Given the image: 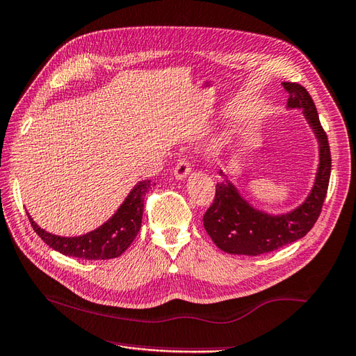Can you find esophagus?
<instances>
[{
    "instance_id": "esophagus-1",
    "label": "esophagus",
    "mask_w": 356,
    "mask_h": 356,
    "mask_svg": "<svg viewBox=\"0 0 356 356\" xmlns=\"http://www.w3.org/2000/svg\"><path fill=\"white\" fill-rule=\"evenodd\" d=\"M189 172H191V161L186 158L179 159L176 167H175V177L177 180H181V179H185Z\"/></svg>"
}]
</instances>
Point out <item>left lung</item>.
<instances>
[{"label": "left lung", "instance_id": "1", "mask_svg": "<svg viewBox=\"0 0 356 356\" xmlns=\"http://www.w3.org/2000/svg\"><path fill=\"white\" fill-rule=\"evenodd\" d=\"M290 98L288 107L303 109L314 134L318 139L320 163L316 181L299 208L284 216H268L247 203L229 180L216 186V198L204 212L203 225L218 249L232 254L258 256L277 250L307 235L321 212L330 177V148L326 131L309 92L299 83L284 81ZM222 175V171H221Z\"/></svg>", "mask_w": 356, "mask_h": 356}]
</instances>
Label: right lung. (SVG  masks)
I'll list each match as a JSON object with an SVG mask.
<instances>
[{"label":"right lung","mask_w":356,"mask_h":356,"mask_svg":"<svg viewBox=\"0 0 356 356\" xmlns=\"http://www.w3.org/2000/svg\"><path fill=\"white\" fill-rule=\"evenodd\" d=\"M152 186L153 184L150 180L139 181L122 202L118 211L104 225L86 235L66 238L48 234L33 221L29 213L27 216L33 230L40 239L62 254L88 261L118 258L134 243L139 232L144 212V197Z\"/></svg>","instance_id":"1"}]
</instances>
